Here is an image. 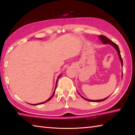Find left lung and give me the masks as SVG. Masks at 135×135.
<instances>
[{"instance_id": "8db88e82", "label": "left lung", "mask_w": 135, "mask_h": 135, "mask_svg": "<svg viewBox=\"0 0 135 135\" xmlns=\"http://www.w3.org/2000/svg\"><path fill=\"white\" fill-rule=\"evenodd\" d=\"M99 37L100 38V40H101V42L103 43V44H109L111 45L112 46H113L114 48L115 49L116 51H117V53H118V56H119V58L120 59V61H121V63H122V67H123V59L122 58V56H121V55H120V49H119V47H118V46L115 44V43H114L113 42H112L111 40H110L109 39V38H107L106 36H99ZM81 97L83 98V99H86L87 100H88V101H91V102H101V101H104V100L107 99V98H108V97H107L106 98H105V99H100V100H90V99H85V98H83L82 96L80 95Z\"/></svg>"}]
</instances>
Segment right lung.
Segmentation results:
<instances>
[{
  "mask_svg": "<svg viewBox=\"0 0 135 135\" xmlns=\"http://www.w3.org/2000/svg\"><path fill=\"white\" fill-rule=\"evenodd\" d=\"M60 76H61V75L60 76H59L58 77V79H57V80H56V85H55V90H54V93H53V94H52V95L51 96V97H50L48 99H47V100H46L45 102H41V103H39V104H34V105H40V104H44V103H45V102H47V101H49V100H51V99H52V98L53 97V96L54 95V94H55V89H56V85H57V83H58V79H59V77H60Z\"/></svg>",
  "mask_w": 135,
  "mask_h": 135,
  "instance_id": "add662e5",
  "label": "right lung"
}]
</instances>
